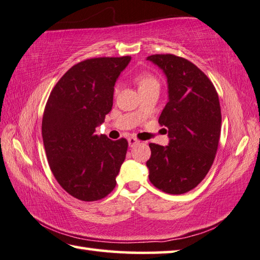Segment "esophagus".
Masks as SVG:
<instances>
[{
    "label": "esophagus",
    "mask_w": 260,
    "mask_h": 260,
    "mask_svg": "<svg viewBox=\"0 0 260 260\" xmlns=\"http://www.w3.org/2000/svg\"><path fill=\"white\" fill-rule=\"evenodd\" d=\"M137 143H140V141L137 140V139H135V137L132 136V137H129V139H128V145H129L131 147H133V146L136 145Z\"/></svg>",
    "instance_id": "1"
}]
</instances>
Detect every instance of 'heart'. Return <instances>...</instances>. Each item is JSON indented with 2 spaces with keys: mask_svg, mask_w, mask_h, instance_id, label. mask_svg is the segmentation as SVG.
<instances>
[{
  "mask_svg": "<svg viewBox=\"0 0 260 260\" xmlns=\"http://www.w3.org/2000/svg\"><path fill=\"white\" fill-rule=\"evenodd\" d=\"M136 83L139 85V90L149 88V86L154 85V84H159L157 80L151 74H141L140 76H137Z\"/></svg>",
  "mask_w": 260,
  "mask_h": 260,
  "instance_id": "1",
  "label": "heart"
}]
</instances>
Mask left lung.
<instances>
[{"instance_id":"obj_1","label":"left lung","mask_w":260,"mask_h":260,"mask_svg":"<svg viewBox=\"0 0 260 260\" xmlns=\"http://www.w3.org/2000/svg\"><path fill=\"white\" fill-rule=\"evenodd\" d=\"M162 70L168 103L159 124L168 127L169 144L150 143L149 179L172 195L189 191L211 169L221 134V107L214 85L189 60L171 54L146 57Z\"/></svg>"}]
</instances>
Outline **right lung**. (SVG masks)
<instances>
[{
    "mask_svg": "<svg viewBox=\"0 0 260 260\" xmlns=\"http://www.w3.org/2000/svg\"><path fill=\"white\" fill-rule=\"evenodd\" d=\"M131 56L98 57L72 66L45 107L42 134L54 177L80 201L101 200L114 190L128 143L96 135L111 110L114 86Z\"/></svg>",
    "mask_w": 260,
    "mask_h": 260,
    "instance_id": "1",
    "label": "right lung"
}]
</instances>
